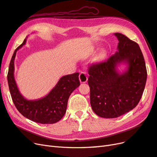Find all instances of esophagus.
<instances>
[{"mask_svg": "<svg viewBox=\"0 0 157 157\" xmlns=\"http://www.w3.org/2000/svg\"><path fill=\"white\" fill-rule=\"evenodd\" d=\"M79 80L81 83L86 82L88 80V75L84 72H81L79 75Z\"/></svg>", "mask_w": 157, "mask_h": 157, "instance_id": "esophagus-1", "label": "esophagus"}]
</instances>
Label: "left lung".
<instances>
[{"label":"left lung","instance_id":"8db88e82","mask_svg":"<svg viewBox=\"0 0 157 157\" xmlns=\"http://www.w3.org/2000/svg\"><path fill=\"white\" fill-rule=\"evenodd\" d=\"M117 51L107 61L89 67L90 104L100 117L113 118L134 109L140 102L147 80V69L139 45L121 33ZM124 64V70L118 67Z\"/></svg>","mask_w":157,"mask_h":157}]
</instances>
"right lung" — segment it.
<instances>
[{"mask_svg": "<svg viewBox=\"0 0 157 157\" xmlns=\"http://www.w3.org/2000/svg\"><path fill=\"white\" fill-rule=\"evenodd\" d=\"M27 36L14 51L9 65L8 83L12 101L23 116L40 124H54L60 121L67 109L68 99L74 90L80 86L78 73L63 76L56 86L43 98L28 99L21 94L14 78V60L17 51L26 44Z\"/></svg>", "mask_w": 157, "mask_h": 157, "instance_id": "1", "label": "right lung"}]
</instances>
